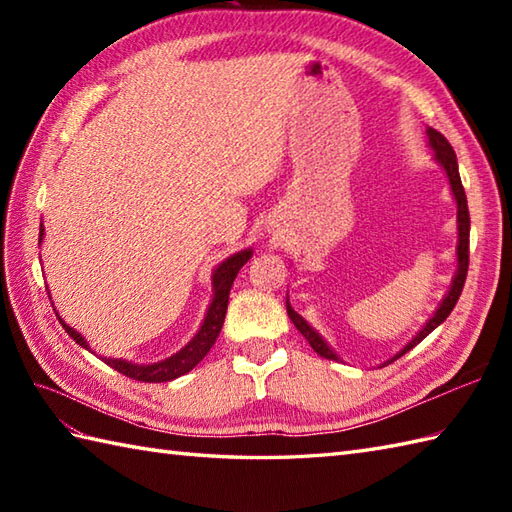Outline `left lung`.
Listing matches in <instances>:
<instances>
[{
    "label": "left lung",
    "instance_id": "obj_1",
    "mask_svg": "<svg viewBox=\"0 0 512 512\" xmlns=\"http://www.w3.org/2000/svg\"><path fill=\"white\" fill-rule=\"evenodd\" d=\"M427 145L431 147L433 151V160L438 162V165L442 167V171L447 173V180H449V187H451V195L455 204H458V246H455V257H458V270H455V275L451 279V286L447 290V295H444V299L440 301V306L436 308V312H433V317L422 325V330L413 336V339L402 347L400 352H396L391 358H387L385 363H380V367H385L389 363H394L396 358H400L402 354H407L409 350H413L424 336H429L433 330L438 328V325L449 317L451 310L455 308V303H458L460 295H462V288H464V279H466V270H469V231H471V217H469V206H466V193H464V187H462V180H460V171H458V158H455V151L453 147L449 145V140L444 138L440 132H436L433 127H427ZM286 310H288V317L290 321L295 323V328L306 336L308 343L312 345V350L317 352L319 356L323 358H330V361H341L343 358L336 354L332 347L328 345V341L323 339V336L312 328V325L301 317V314H297L295 310H292L290 306V299H286Z\"/></svg>",
    "mask_w": 512,
    "mask_h": 512
}]
</instances>
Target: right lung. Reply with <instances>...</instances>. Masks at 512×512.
<instances>
[{
	"label": "right lung",
	"instance_id": "add662e5",
	"mask_svg": "<svg viewBox=\"0 0 512 512\" xmlns=\"http://www.w3.org/2000/svg\"><path fill=\"white\" fill-rule=\"evenodd\" d=\"M41 239H43V224L39 228V246H41ZM250 257H253V248H244V250H239V253H233L231 257H226L222 264L215 266L213 275H211L213 299L209 303V308H206L200 330L193 334V339L184 345L182 350L171 354L169 358H162V361L149 363V365H138L132 361H123V358H107V356H103V361L110 367H114L116 372H121L134 380H140V383H167V380H173V378L191 372V369L198 365L206 354H209L213 343L217 341V336H220L224 317H226V308H228V295H231V286L239 273V268H242ZM59 321L65 328V332H68L76 343L92 352L90 343L85 341L79 332L70 328V325L65 323L61 317H59Z\"/></svg>",
	"mask_w": 512,
	"mask_h": 512
}]
</instances>
